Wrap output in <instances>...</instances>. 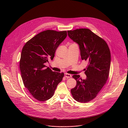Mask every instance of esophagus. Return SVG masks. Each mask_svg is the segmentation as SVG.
<instances>
[{
  "label": "esophagus",
  "mask_w": 128,
  "mask_h": 128,
  "mask_svg": "<svg viewBox=\"0 0 128 128\" xmlns=\"http://www.w3.org/2000/svg\"><path fill=\"white\" fill-rule=\"evenodd\" d=\"M64 76H65L66 78H70V77H72V75H71V74H68V73H65V74H64Z\"/></svg>",
  "instance_id": "obj_1"
}]
</instances>
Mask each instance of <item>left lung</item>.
Returning a JSON list of instances; mask_svg holds the SVG:
<instances>
[{
	"mask_svg": "<svg viewBox=\"0 0 128 128\" xmlns=\"http://www.w3.org/2000/svg\"><path fill=\"white\" fill-rule=\"evenodd\" d=\"M68 36L78 44L82 60L88 62L85 73L86 79L79 75L72 77L76 81L71 90L74 99L87 103L94 98L106 84L110 74L111 55L106 42L88 28L68 30Z\"/></svg>",
	"mask_w": 128,
	"mask_h": 128,
	"instance_id": "left-lung-1",
	"label": "left lung"
}]
</instances>
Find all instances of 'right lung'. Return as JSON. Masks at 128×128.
Listing matches in <instances>:
<instances>
[{"instance_id": "1", "label": "right lung", "mask_w": 128, "mask_h": 128, "mask_svg": "<svg viewBox=\"0 0 128 128\" xmlns=\"http://www.w3.org/2000/svg\"><path fill=\"white\" fill-rule=\"evenodd\" d=\"M67 36V32L46 30L28 40L22 48L20 68L23 83L34 98L45 101L51 98L64 73L45 68L56 50Z\"/></svg>"}]
</instances>
